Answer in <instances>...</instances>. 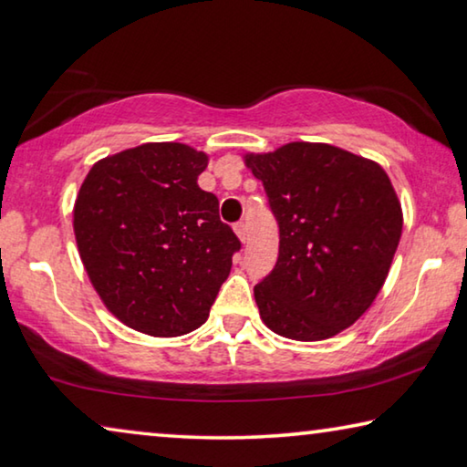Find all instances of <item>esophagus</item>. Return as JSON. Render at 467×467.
<instances>
[{
    "mask_svg": "<svg viewBox=\"0 0 467 467\" xmlns=\"http://www.w3.org/2000/svg\"><path fill=\"white\" fill-rule=\"evenodd\" d=\"M234 233L241 239V243H245L247 241V224H245V222H239V224H234Z\"/></svg>",
    "mask_w": 467,
    "mask_h": 467,
    "instance_id": "34e87169",
    "label": "esophagus"
}]
</instances>
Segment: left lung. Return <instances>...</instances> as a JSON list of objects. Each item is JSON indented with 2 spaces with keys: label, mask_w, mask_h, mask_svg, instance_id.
Returning a JSON list of instances; mask_svg holds the SVG:
<instances>
[{
  "label": "left lung",
  "mask_w": 467,
  "mask_h": 467,
  "mask_svg": "<svg viewBox=\"0 0 467 467\" xmlns=\"http://www.w3.org/2000/svg\"><path fill=\"white\" fill-rule=\"evenodd\" d=\"M278 222L274 270L254 295L265 327L293 340L349 328L389 276L403 212L389 174L328 143L295 140L245 153Z\"/></svg>",
  "instance_id": "1"
}]
</instances>
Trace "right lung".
Returning a JSON list of instances; mask_svg holds the SVG:
<instances>
[{
    "mask_svg": "<svg viewBox=\"0 0 467 467\" xmlns=\"http://www.w3.org/2000/svg\"><path fill=\"white\" fill-rule=\"evenodd\" d=\"M207 153L145 143L95 161L74 202V236L109 312L150 337L202 327L241 249L197 176Z\"/></svg>",
    "mask_w": 467,
    "mask_h": 467,
    "instance_id": "obj_1",
    "label": "right lung"
}]
</instances>
